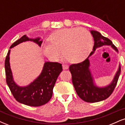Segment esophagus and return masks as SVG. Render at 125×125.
Masks as SVG:
<instances>
[{
  "instance_id": "obj_1",
  "label": "esophagus",
  "mask_w": 125,
  "mask_h": 125,
  "mask_svg": "<svg viewBox=\"0 0 125 125\" xmlns=\"http://www.w3.org/2000/svg\"><path fill=\"white\" fill-rule=\"evenodd\" d=\"M62 67H63V69H67L69 68L68 65H67V64H63Z\"/></svg>"
}]
</instances>
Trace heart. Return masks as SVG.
<instances>
[{
  "mask_svg": "<svg viewBox=\"0 0 125 125\" xmlns=\"http://www.w3.org/2000/svg\"><path fill=\"white\" fill-rule=\"evenodd\" d=\"M93 48V38L84 29H63L53 33L49 42L43 44L44 54L51 59H58L61 51L63 57L72 63H79L86 59Z\"/></svg>",
  "mask_w": 125,
  "mask_h": 125,
  "instance_id": "1",
  "label": "heart"
}]
</instances>
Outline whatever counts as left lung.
Here are the masks:
<instances>
[{
	"label": "left lung",
	"mask_w": 125,
	"mask_h": 125,
	"mask_svg": "<svg viewBox=\"0 0 125 125\" xmlns=\"http://www.w3.org/2000/svg\"><path fill=\"white\" fill-rule=\"evenodd\" d=\"M90 32L94 41L93 51L82 62L71 64L69 66V71L72 74L73 84L77 95L86 102L94 103L106 99L112 94L120 74V66H119L118 71L109 85L104 87H98L94 85V79L89 70V56L94 53L96 49L103 45H111L117 52V49L110 39L103 36L98 31H91Z\"/></svg>",
	"instance_id": "obj_1"
}]
</instances>
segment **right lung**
Segmentation results:
<instances>
[{"mask_svg":"<svg viewBox=\"0 0 125 125\" xmlns=\"http://www.w3.org/2000/svg\"><path fill=\"white\" fill-rule=\"evenodd\" d=\"M39 38L35 39H30L24 35L14 42L10 49L23 42L28 41H33L41 46L42 41H39ZM10 51V50L8 51L5 62L6 81L14 98L19 102L31 106H40L47 104L52 96L54 84L60 73L62 71V64L46 62L44 63L41 74L36 79L28 86L20 87L13 80L9 64Z\"/></svg>","mask_w":125,"mask_h":125,"instance_id":"obj_1","label":"right lung"}]
</instances>
